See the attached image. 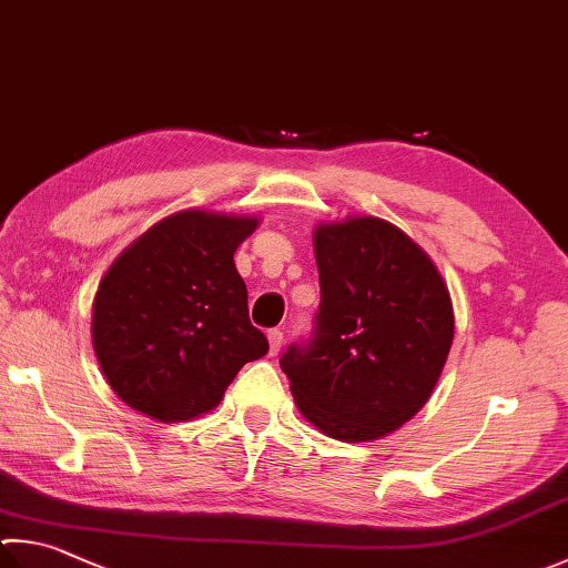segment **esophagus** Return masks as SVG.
I'll return each mask as SVG.
<instances>
[{
    "instance_id": "esophagus-1",
    "label": "esophagus",
    "mask_w": 568,
    "mask_h": 568,
    "mask_svg": "<svg viewBox=\"0 0 568 568\" xmlns=\"http://www.w3.org/2000/svg\"><path fill=\"white\" fill-rule=\"evenodd\" d=\"M266 338H270V353L272 356H276V353L282 351V344H284V334L280 328H272L270 334H266Z\"/></svg>"
}]
</instances>
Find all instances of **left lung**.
I'll return each mask as SVG.
<instances>
[{
    "label": "left lung",
    "instance_id": "obj_1",
    "mask_svg": "<svg viewBox=\"0 0 568 568\" xmlns=\"http://www.w3.org/2000/svg\"><path fill=\"white\" fill-rule=\"evenodd\" d=\"M321 304L314 336L282 356L294 403L341 443H373L430 400L455 336L435 262L388 220L314 230Z\"/></svg>",
    "mask_w": 568,
    "mask_h": 568
}]
</instances>
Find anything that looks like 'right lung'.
I'll list each match as a JSON object with an SVG mask.
<instances>
[{"label":"right lung","mask_w":568,"mask_h":568,"mask_svg":"<svg viewBox=\"0 0 568 568\" xmlns=\"http://www.w3.org/2000/svg\"><path fill=\"white\" fill-rule=\"evenodd\" d=\"M256 215L180 210L115 256L93 298L91 338L113 393L158 423L217 408L270 344L252 326L234 252Z\"/></svg>","instance_id":"add662e5"}]
</instances>
